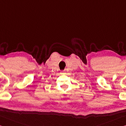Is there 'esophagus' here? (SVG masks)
<instances>
[{"instance_id":"esophagus-1","label":"esophagus","mask_w":126,"mask_h":126,"mask_svg":"<svg viewBox=\"0 0 126 126\" xmlns=\"http://www.w3.org/2000/svg\"><path fill=\"white\" fill-rule=\"evenodd\" d=\"M62 73H65V71H62Z\"/></svg>"}]
</instances>
